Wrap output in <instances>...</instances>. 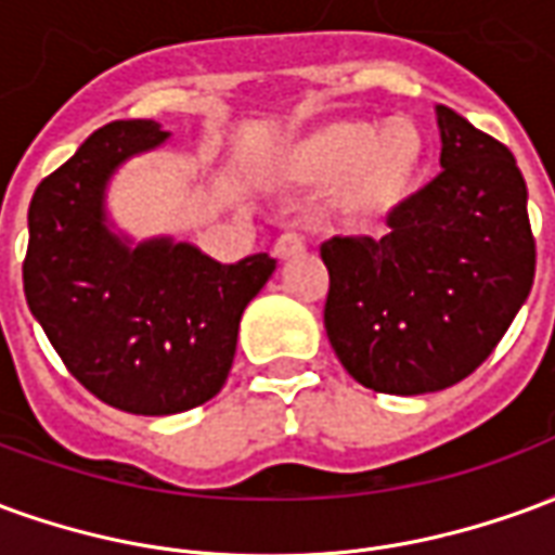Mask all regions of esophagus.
<instances>
[{
	"label": "esophagus",
	"mask_w": 555,
	"mask_h": 555,
	"mask_svg": "<svg viewBox=\"0 0 555 555\" xmlns=\"http://www.w3.org/2000/svg\"><path fill=\"white\" fill-rule=\"evenodd\" d=\"M302 253H306V241H302L297 231H285V234H282V237L276 241V246H273V255H276V258H282V261H285V258H294V255H302Z\"/></svg>",
	"instance_id": "34e87169"
}]
</instances>
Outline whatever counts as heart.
<instances>
[{
  "label": "heart",
  "instance_id": "1",
  "mask_svg": "<svg viewBox=\"0 0 555 555\" xmlns=\"http://www.w3.org/2000/svg\"><path fill=\"white\" fill-rule=\"evenodd\" d=\"M422 159L425 139L410 118L330 121L282 147L276 169L297 186H333V205L350 222H380L404 205Z\"/></svg>",
  "mask_w": 555,
  "mask_h": 555
}]
</instances>
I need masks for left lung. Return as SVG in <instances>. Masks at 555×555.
I'll use <instances>...</instances> for the list:
<instances>
[{
    "mask_svg": "<svg viewBox=\"0 0 555 555\" xmlns=\"http://www.w3.org/2000/svg\"><path fill=\"white\" fill-rule=\"evenodd\" d=\"M442 171L389 214V234L333 237L324 326L357 384L425 396L461 384L532 291L535 237L512 151L437 106Z\"/></svg>",
    "mask_w": 555,
    "mask_h": 555,
    "instance_id": "left-lung-1",
    "label": "left lung"
}]
</instances>
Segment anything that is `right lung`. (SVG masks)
<instances>
[{"label": "right lung", "instance_id": "right-lung-1", "mask_svg": "<svg viewBox=\"0 0 555 555\" xmlns=\"http://www.w3.org/2000/svg\"><path fill=\"white\" fill-rule=\"evenodd\" d=\"M169 139L157 121L94 130L31 195L23 291L67 372L103 404L171 416L217 396L241 314L276 258L219 264L193 243H130L106 219V183L133 154Z\"/></svg>", "mask_w": 555, "mask_h": 555}]
</instances>
